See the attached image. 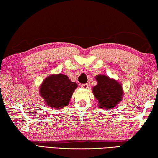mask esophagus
Returning a JSON list of instances; mask_svg holds the SVG:
<instances>
[{
	"mask_svg": "<svg viewBox=\"0 0 158 158\" xmlns=\"http://www.w3.org/2000/svg\"><path fill=\"white\" fill-rule=\"evenodd\" d=\"M81 86V88H82L83 89H86L88 88V83H85V84H82Z\"/></svg>",
	"mask_w": 158,
	"mask_h": 158,
	"instance_id": "esophagus-1",
	"label": "esophagus"
}]
</instances>
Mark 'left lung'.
<instances>
[{"mask_svg":"<svg viewBox=\"0 0 158 158\" xmlns=\"http://www.w3.org/2000/svg\"><path fill=\"white\" fill-rule=\"evenodd\" d=\"M97 85L92 88V93L98 100V106L102 109H110L122 101L123 90L122 83L105 75L95 77Z\"/></svg>","mask_w":158,"mask_h":158,"instance_id":"left-lung-1","label":"left lung"}]
</instances>
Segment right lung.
Listing matches in <instances>:
<instances>
[{"label": "right lung", "mask_w": 158, "mask_h": 158, "mask_svg": "<svg viewBox=\"0 0 158 158\" xmlns=\"http://www.w3.org/2000/svg\"><path fill=\"white\" fill-rule=\"evenodd\" d=\"M77 88V83L70 81L67 75L53 74L43 80L39 88V94L49 107L59 109L69 105Z\"/></svg>", "instance_id": "right-lung-1"}]
</instances>
